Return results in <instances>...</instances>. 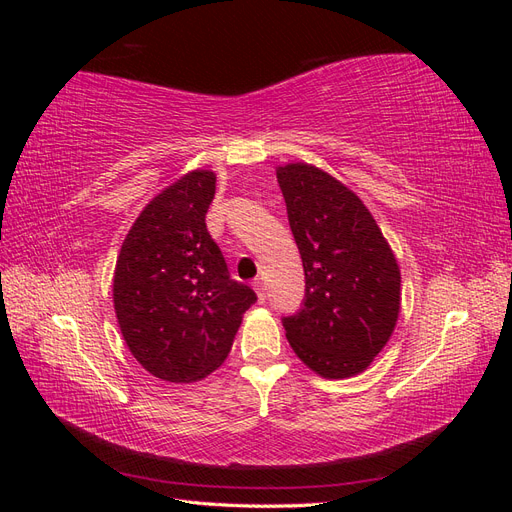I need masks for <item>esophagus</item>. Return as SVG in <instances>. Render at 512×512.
Here are the masks:
<instances>
[{
  "label": "esophagus",
  "instance_id": "obj_1",
  "mask_svg": "<svg viewBox=\"0 0 512 512\" xmlns=\"http://www.w3.org/2000/svg\"><path fill=\"white\" fill-rule=\"evenodd\" d=\"M252 286H254L256 294H258V301L265 303V301H267V286H265V282H262L260 277H256V280L252 282Z\"/></svg>",
  "mask_w": 512,
  "mask_h": 512
}]
</instances>
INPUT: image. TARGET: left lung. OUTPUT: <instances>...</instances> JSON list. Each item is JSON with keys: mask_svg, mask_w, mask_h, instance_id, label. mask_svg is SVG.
Instances as JSON below:
<instances>
[{"mask_svg": "<svg viewBox=\"0 0 512 512\" xmlns=\"http://www.w3.org/2000/svg\"><path fill=\"white\" fill-rule=\"evenodd\" d=\"M277 183L305 271L303 309L284 318L288 344L318 376L352 378L395 331L397 258L363 200L327 170L290 162Z\"/></svg>", "mask_w": 512, "mask_h": 512, "instance_id": "1", "label": "left lung"}]
</instances>
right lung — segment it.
<instances>
[{"mask_svg":"<svg viewBox=\"0 0 512 512\" xmlns=\"http://www.w3.org/2000/svg\"><path fill=\"white\" fill-rule=\"evenodd\" d=\"M213 194V170L181 175L145 205L117 256L121 335L134 359L166 382L188 384L218 369L256 301L250 286L230 280L207 232Z\"/></svg>","mask_w":512,"mask_h":512,"instance_id":"1","label":"right lung"}]
</instances>
